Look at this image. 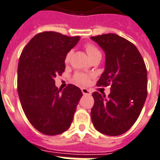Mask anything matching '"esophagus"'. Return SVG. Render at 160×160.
Segmentation results:
<instances>
[{
    "label": "esophagus",
    "instance_id": "obj_1",
    "mask_svg": "<svg viewBox=\"0 0 160 160\" xmlns=\"http://www.w3.org/2000/svg\"><path fill=\"white\" fill-rule=\"evenodd\" d=\"M82 92L83 95H90V94H91V91H90L89 89H86V88H82Z\"/></svg>",
    "mask_w": 160,
    "mask_h": 160
}]
</instances>
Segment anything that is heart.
<instances>
[{
	"instance_id": "heart-1",
	"label": "heart",
	"mask_w": 160,
	"mask_h": 160,
	"mask_svg": "<svg viewBox=\"0 0 160 160\" xmlns=\"http://www.w3.org/2000/svg\"><path fill=\"white\" fill-rule=\"evenodd\" d=\"M85 50L86 52H87V54H88V56H89L90 59H92V58H96V57H102V54H101V52L99 51V49L96 46L92 45V44H87L85 46ZM71 56V52H68L66 54V56H65V63H68L70 61ZM74 80L75 82H77L78 84L86 85L89 82V77L88 75L83 74V73H77L74 76Z\"/></svg>"
}]
</instances>
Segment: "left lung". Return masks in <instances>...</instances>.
<instances>
[{"instance_id":"1","label":"left lung","mask_w":160,"mask_h":160,"mask_svg":"<svg viewBox=\"0 0 160 160\" xmlns=\"http://www.w3.org/2000/svg\"><path fill=\"white\" fill-rule=\"evenodd\" d=\"M105 52V69L98 86L111 84L110 94H92L95 103L91 121L103 134L117 136L126 132L140 115L147 96L146 64L137 47L114 33L91 37Z\"/></svg>"}]
</instances>
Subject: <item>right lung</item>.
Masks as SVG:
<instances>
[{
  "label": "right lung",
  "instance_id": "add662e5",
  "mask_svg": "<svg viewBox=\"0 0 160 160\" xmlns=\"http://www.w3.org/2000/svg\"><path fill=\"white\" fill-rule=\"evenodd\" d=\"M80 37L56 32L35 35L21 52L18 64V94L32 125L46 135H58L70 127L82 93L73 84L63 90L55 85L65 69V56Z\"/></svg>",
  "mask_w": 160,
  "mask_h": 160
}]
</instances>
